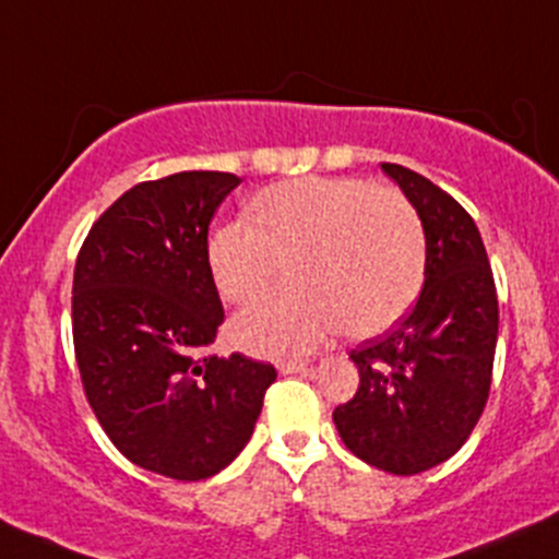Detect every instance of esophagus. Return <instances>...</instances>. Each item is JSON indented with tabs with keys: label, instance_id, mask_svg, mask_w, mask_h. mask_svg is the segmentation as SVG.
<instances>
[{
	"label": "esophagus",
	"instance_id": "obj_1",
	"mask_svg": "<svg viewBox=\"0 0 559 559\" xmlns=\"http://www.w3.org/2000/svg\"><path fill=\"white\" fill-rule=\"evenodd\" d=\"M308 360H302V358H292V360H281L278 364V369L284 371V373H305L308 371Z\"/></svg>",
	"mask_w": 559,
	"mask_h": 559
}]
</instances>
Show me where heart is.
<instances>
[{
  "label": "heart",
  "instance_id": "b5f03b06",
  "mask_svg": "<svg viewBox=\"0 0 559 559\" xmlns=\"http://www.w3.org/2000/svg\"><path fill=\"white\" fill-rule=\"evenodd\" d=\"M251 214L254 223L230 219L210 238L219 294L251 302L286 273V262L297 284L230 323L233 342L249 353H308L340 326L353 340H369L414 308L427 238L401 190L360 177H294L260 190Z\"/></svg>",
  "mask_w": 559,
  "mask_h": 559
}]
</instances>
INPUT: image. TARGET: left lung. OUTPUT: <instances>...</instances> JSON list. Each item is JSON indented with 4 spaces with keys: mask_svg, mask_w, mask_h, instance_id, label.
Masks as SVG:
<instances>
[{
    "mask_svg": "<svg viewBox=\"0 0 559 559\" xmlns=\"http://www.w3.org/2000/svg\"><path fill=\"white\" fill-rule=\"evenodd\" d=\"M382 167L425 225V289L395 329L349 353L360 384L334 425L366 464L416 475L462 449L486 408L499 299L469 212L419 171Z\"/></svg>",
    "mask_w": 559,
    "mask_h": 559,
    "instance_id": "obj_1",
    "label": "left lung"
}]
</instances>
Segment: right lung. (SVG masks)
I'll use <instances>...</instances> for the list:
<instances>
[{
  "instance_id": "add662e5",
  "label": "right lung",
  "mask_w": 559,
  "mask_h": 559,
  "mask_svg": "<svg viewBox=\"0 0 559 559\" xmlns=\"http://www.w3.org/2000/svg\"><path fill=\"white\" fill-rule=\"evenodd\" d=\"M230 171L140 182L95 219L73 267L71 329L84 395L132 464L206 480L251 438L275 369L212 353L225 310L206 236Z\"/></svg>"
}]
</instances>
